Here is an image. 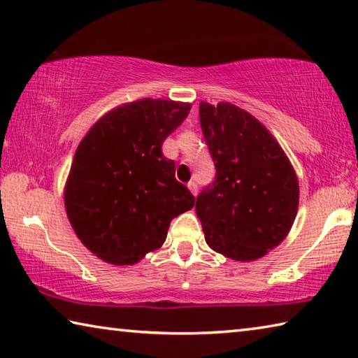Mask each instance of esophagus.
Instances as JSON below:
<instances>
[{
  "label": "esophagus",
  "mask_w": 358,
  "mask_h": 358,
  "mask_svg": "<svg viewBox=\"0 0 358 358\" xmlns=\"http://www.w3.org/2000/svg\"><path fill=\"white\" fill-rule=\"evenodd\" d=\"M187 187H189V191L192 192V196H197L199 187H197V183H196V181H189V183H187Z\"/></svg>",
  "instance_id": "1"
}]
</instances>
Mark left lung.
Masks as SVG:
<instances>
[{
	"label": "left lung",
	"instance_id": "left-lung-1",
	"mask_svg": "<svg viewBox=\"0 0 358 358\" xmlns=\"http://www.w3.org/2000/svg\"><path fill=\"white\" fill-rule=\"evenodd\" d=\"M216 175L197 196L205 241L229 259L250 262L286 238L299 208V181L265 126L227 102L199 106Z\"/></svg>",
	"mask_w": 358,
	"mask_h": 358
}]
</instances>
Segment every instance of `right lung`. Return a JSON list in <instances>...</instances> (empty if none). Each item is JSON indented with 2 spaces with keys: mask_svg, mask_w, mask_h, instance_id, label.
<instances>
[{
  "mask_svg": "<svg viewBox=\"0 0 358 358\" xmlns=\"http://www.w3.org/2000/svg\"><path fill=\"white\" fill-rule=\"evenodd\" d=\"M189 104L141 99L106 113L77 147L64 203L82 243L108 264L131 265L166 241L196 197L175 178L162 143Z\"/></svg>",
  "mask_w": 358,
  "mask_h": 358,
  "instance_id": "right-lung-1",
  "label": "right lung"
}]
</instances>
